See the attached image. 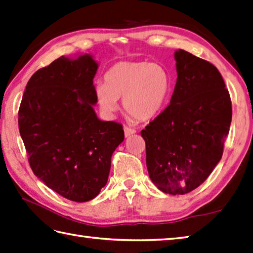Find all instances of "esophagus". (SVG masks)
Instances as JSON below:
<instances>
[{"mask_svg":"<svg viewBox=\"0 0 253 253\" xmlns=\"http://www.w3.org/2000/svg\"><path fill=\"white\" fill-rule=\"evenodd\" d=\"M124 132H125V137L127 138V137H129V136L133 135V133L136 132V130L133 129V128H130V127H128V126H125V127H124Z\"/></svg>","mask_w":253,"mask_h":253,"instance_id":"1","label":"esophagus"}]
</instances>
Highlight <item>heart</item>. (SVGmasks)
Listing matches in <instances>:
<instances>
[{
    "instance_id": "b5f03b06",
    "label": "heart",
    "mask_w": 253,
    "mask_h": 253,
    "mask_svg": "<svg viewBox=\"0 0 253 253\" xmlns=\"http://www.w3.org/2000/svg\"><path fill=\"white\" fill-rule=\"evenodd\" d=\"M172 80L160 64L149 61H121L105 73V83L95 85L101 110L111 115L117 110L118 98L128 115L138 121L151 120L165 107Z\"/></svg>"
}]
</instances>
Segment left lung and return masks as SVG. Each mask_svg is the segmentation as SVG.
Here are the masks:
<instances>
[{
  "instance_id": "left-lung-1",
  "label": "left lung",
  "mask_w": 253,
  "mask_h": 253,
  "mask_svg": "<svg viewBox=\"0 0 253 253\" xmlns=\"http://www.w3.org/2000/svg\"><path fill=\"white\" fill-rule=\"evenodd\" d=\"M170 105L141 136L151 181L162 192L183 195L199 187L221 159L232 110L224 79L211 62L179 49Z\"/></svg>"
}]
</instances>
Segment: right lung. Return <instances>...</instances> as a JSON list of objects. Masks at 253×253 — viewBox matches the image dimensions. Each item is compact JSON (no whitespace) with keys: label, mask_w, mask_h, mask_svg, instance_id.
I'll return each mask as SVG.
<instances>
[{"label":"right lung","mask_w":253,"mask_h":253,"mask_svg":"<svg viewBox=\"0 0 253 253\" xmlns=\"http://www.w3.org/2000/svg\"><path fill=\"white\" fill-rule=\"evenodd\" d=\"M88 53L60 57L35 72L18 111V127L34 174L73 202H87L106 185L113 152L124 140L121 124L104 122Z\"/></svg>","instance_id":"1"}]
</instances>
